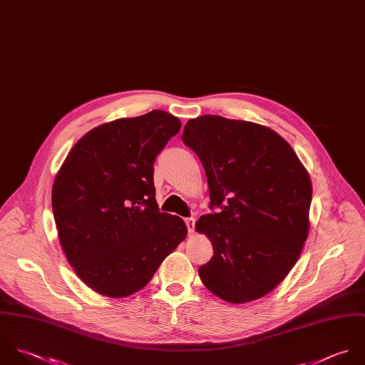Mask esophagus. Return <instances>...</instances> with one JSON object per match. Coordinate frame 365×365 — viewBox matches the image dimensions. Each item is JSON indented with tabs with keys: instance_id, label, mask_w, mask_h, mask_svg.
<instances>
[{
	"instance_id": "obj_1",
	"label": "esophagus",
	"mask_w": 365,
	"mask_h": 365,
	"mask_svg": "<svg viewBox=\"0 0 365 365\" xmlns=\"http://www.w3.org/2000/svg\"><path fill=\"white\" fill-rule=\"evenodd\" d=\"M185 222H186V227H187L189 232L193 234L195 232V219L193 217H187V219H185Z\"/></svg>"
}]
</instances>
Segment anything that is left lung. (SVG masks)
Listing matches in <instances>:
<instances>
[{"instance_id": "left-lung-1", "label": "left lung", "mask_w": 365, "mask_h": 365, "mask_svg": "<svg viewBox=\"0 0 365 365\" xmlns=\"http://www.w3.org/2000/svg\"><path fill=\"white\" fill-rule=\"evenodd\" d=\"M182 141L203 163L210 209L196 230L215 255L199 268L205 287L230 303L275 289L309 234L312 182L292 146L268 127L220 115L189 120Z\"/></svg>"}]
</instances>
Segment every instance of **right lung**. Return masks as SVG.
Returning <instances> with one entry per match:
<instances>
[{
  "label": "right lung",
  "mask_w": 365,
  "mask_h": 365,
  "mask_svg": "<svg viewBox=\"0 0 365 365\" xmlns=\"http://www.w3.org/2000/svg\"><path fill=\"white\" fill-rule=\"evenodd\" d=\"M182 124L153 110L98 125L69 152L52 189L63 252L93 291L125 297L141 291L186 238L185 221L160 213L153 162Z\"/></svg>",
  "instance_id": "obj_1"
}]
</instances>
